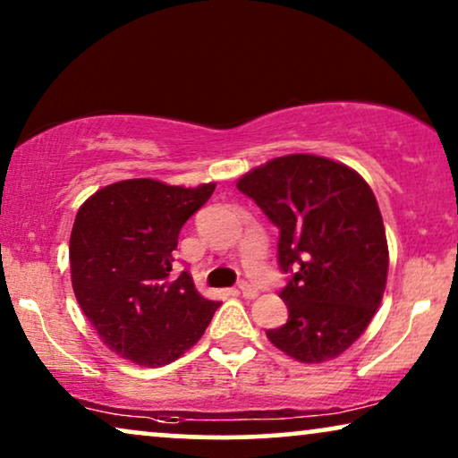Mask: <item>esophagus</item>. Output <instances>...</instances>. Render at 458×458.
<instances>
[{
	"label": "esophagus",
	"mask_w": 458,
	"mask_h": 458,
	"mask_svg": "<svg viewBox=\"0 0 458 458\" xmlns=\"http://www.w3.org/2000/svg\"><path fill=\"white\" fill-rule=\"evenodd\" d=\"M237 290H240L242 296H243V298H248V300H252V298L259 296V290H256V287H254L252 284H248V281H242V284H240V287H237Z\"/></svg>",
	"instance_id": "esophagus-1"
}]
</instances>
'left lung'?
Returning <instances> with one entry per match:
<instances>
[{
  "instance_id": "1",
  "label": "left lung",
  "mask_w": 458,
  "mask_h": 458,
  "mask_svg": "<svg viewBox=\"0 0 458 458\" xmlns=\"http://www.w3.org/2000/svg\"><path fill=\"white\" fill-rule=\"evenodd\" d=\"M279 229V298L287 323L267 337L292 359L323 362L362 335L387 279V240L377 199L352 168L323 156L268 160L237 181Z\"/></svg>"
}]
</instances>
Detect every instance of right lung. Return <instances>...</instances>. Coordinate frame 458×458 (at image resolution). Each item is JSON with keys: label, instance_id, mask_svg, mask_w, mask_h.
I'll use <instances>...</instances> for the list:
<instances>
[{"label": "right lung", "instance_id": "obj_1", "mask_svg": "<svg viewBox=\"0 0 458 458\" xmlns=\"http://www.w3.org/2000/svg\"><path fill=\"white\" fill-rule=\"evenodd\" d=\"M215 183L166 185L127 179L106 185L81 206L71 233L77 302L106 346L143 367L177 360L218 309L173 275L179 231L208 202Z\"/></svg>", "mask_w": 458, "mask_h": 458}]
</instances>
